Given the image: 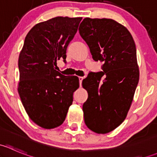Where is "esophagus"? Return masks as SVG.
I'll return each mask as SVG.
<instances>
[{"label":"esophagus","instance_id":"34e87169","mask_svg":"<svg viewBox=\"0 0 157 157\" xmlns=\"http://www.w3.org/2000/svg\"><path fill=\"white\" fill-rule=\"evenodd\" d=\"M83 77H79V81H80V85L81 86L82 84V81H83Z\"/></svg>","mask_w":157,"mask_h":157}]
</instances>
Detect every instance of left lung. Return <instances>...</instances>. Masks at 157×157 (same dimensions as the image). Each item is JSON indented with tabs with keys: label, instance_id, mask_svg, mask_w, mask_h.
<instances>
[{
	"label": "left lung",
	"instance_id": "1",
	"mask_svg": "<svg viewBox=\"0 0 157 157\" xmlns=\"http://www.w3.org/2000/svg\"><path fill=\"white\" fill-rule=\"evenodd\" d=\"M79 33L103 71L90 72L82 82L88 99L83 105L89 129L113 131L124 121L139 81L136 45L127 28L112 19L85 18Z\"/></svg>",
	"mask_w": 157,
	"mask_h": 157
}]
</instances>
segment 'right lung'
Masks as SVG:
<instances>
[{"label":"right lung","instance_id":"obj_1","mask_svg":"<svg viewBox=\"0 0 157 157\" xmlns=\"http://www.w3.org/2000/svg\"><path fill=\"white\" fill-rule=\"evenodd\" d=\"M82 17H57L35 25L26 35L19 55L18 93L30 119L52 129L63 124L80 86L77 76L56 71L57 61H65L66 51Z\"/></svg>","mask_w":157,"mask_h":157}]
</instances>
